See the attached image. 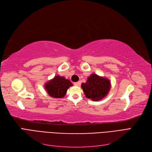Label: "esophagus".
<instances>
[{"label": "esophagus", "mask_w": 152, "mask_h": 152, "mask_svg": "<svg viewBox=\"0 0 152 152\" xmlns=\"http://www.w3.org/2000/svg\"><path fill=\"white\" fill-rule=\"evenodd\" d=\"M80 82H75L74 83V85L75 86H80Z\"/></svg>", "instance_id": "obj_1"}]
</instances>
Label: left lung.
<instances>
[{
  "label": "left lung",
  "mask_w": 152,
  "mask_h": 152,
  "mask_svg": "<svg viewBox=\"0 0 152 152\" xmlns=\"http://www.w3.org/2000/svg\"><path fill=\"white\" fill-rule=\"evenodd\" d=\"M86 98L93 101H99L104 98L108 93L111 87L110 80L93 73L85 83L81 84Z\"/></svg>",
  "instance_id": "1"
}]
</instances>
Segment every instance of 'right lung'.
I'll return each mask as SVG.
<instances>
[{
  "label": "right lung",
  "mask_w": 152,
  "mask_h": 152,
  "mask_svg": "<svg viewBox=\"0 0 152 152\" xmlns=\"http://www.w3.org/2000/svg\"><path fill=\"white\" fill-rule=\"evenodd\" d=\"M72 86V82L65 77L56 75L48 81L44 86L50 97L61 98L65 96L67 89Z\"/></svg>",
  "instance_id": "1"
}]
</instances>
